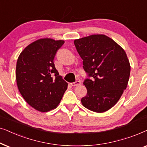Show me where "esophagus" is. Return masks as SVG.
Masks as SVG:
<instances>
[{"mask_svg": "<svg viewBox=\"0 0 147 147\" xmlns=\"http://www.w3.org/2000/svg\"><path fill=\"white\" fill-rule=\"evenodd\" d=\"M70 85L72 86H79L81 85V82L80 81H76L75 82H73V83H70Z\"/></svg>", "mask_w": 147, "mask_h": 147, "instance_id": "34e87169", "label": "esophagus"}]
</instances>
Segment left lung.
<instances>
[{
  "instance_id": "left-lung-1",
  "label": "left lung",
  "mask_w": 147,
  "mask_h": 147,
  "mask_svg": "<svg viewBox=\"0 0 147 147\" xmlns=\"http://www.w3.org/2000/svg\"><path fill=\"white\" fill-rule=\"evenodd\" d=\"M74 44L87 74L83 82L87 93L81 99L82 104L91 111L104 112L118 102L126 89L130 66L126 52L105 35L78 39Z\"/></svg>"
}]
</instances>
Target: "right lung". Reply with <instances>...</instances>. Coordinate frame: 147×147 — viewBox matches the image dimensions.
<instances>
[{
	"label": "right lung",
	"mask_w": 147,
	"mask_h": 147,
	"mask_svg": "<svg viewBox=\"0 0 147 147\" xmlns=\"http://www.w3.org/2000/svg\"><path fill=\"white\" fill-rule=\"evenodd\" d=\"M64 42L40 39L27 46L17 62V87L23 98L37 110L46 112L59 104L68 83L54 64L58 50Z\"/></svg>",
	"instance_id": "1"
}]
</instances>
